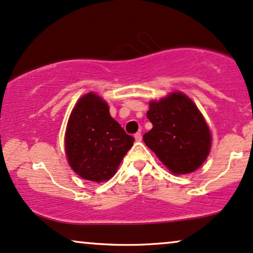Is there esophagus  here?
<instances>
[{"mask_svg": "<svg viewBox=\"0 0 253 253\" xmlns=\"http://www.w3.org/2000/svg\"><path fill=\"white\" fill-rule=\"evenodd\" d=\"M134 139H135L136 142H140V141L142 140V135H141V133H136V134H134Z\"/></svg>", "mask_w": 253, "mask_h": 253, "instance_id": "obj_1", "label": "esophagus"}]
</instances>
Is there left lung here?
Returning a JSON list of instances; mask_svg holds the SVG:
<instances>
[{"instance_id":"1","label":"left lung","mask_w":253,"mask_h":253,"mask_svg":"<svg viewBox=\"0 0 253 253\" xmlns=\"http://www.w3.org/2000/svg\"><path fill=\"white\" fill-rule=\"evenodd\" d=\"M147 118L153 128L143 141L174 174L193 172L206 161L211 130L203 114L186 95L172 92L149 103Z\"/></svg>"}]
</instances>
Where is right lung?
<instances>
[{
    "label": "right lung",
    "instance_id": "right-lung-1",
    "mask_svg": "<svg viewBox=\"0 0 253 253\" xmlns=\"http://www.w3.org/2000/svg\"><path fill=\"white\" fill-rule=\"evenodd\" d=\"M134 137L110 116L105 100L89 92L79 99L67 125L65 147L69 166L83 179L102 183L117 172Z\"/></svg>",
    "mask_w": 253,
    "mask_h": 253
}]
</instances>
